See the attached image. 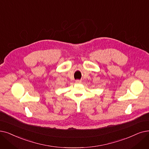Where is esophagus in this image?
<instances>
[{"label":"esophagus","instance_id":"34e87169","mask_svg":"<svg viewBox=\"0 0 149 149\" xmlns=\"http://www.w3.org/2000/svg\"><path fill=\"white\" fill-rule=\"evenodd\" d=\"M75 83H81V80H75Z\"/></svg>","mask_w":149,"mask_h":149}]
</instances>
